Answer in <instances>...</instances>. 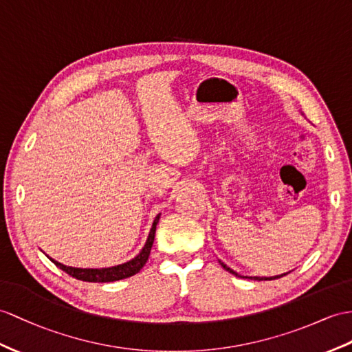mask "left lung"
<instances>
[{
	"label": "left lung",
	"instance_id": "left-lung-1",
	"mask_svg": "<svg viewBox=\"0 0 352 352\" xmlns=\"http://www.w3.org/2000/svg\"><path fill=\"white\" fill-rule=\"evenodd\" d=\"M221 263V261H219ZM221 265H222V267H224L227 272H230V273H233V275H236V276H239L237 275V273L234 272V270H231L230 267H227V265L224 264V263H221ZM280 276H285V273H284V275H280ZM280 276H273V278H258V276H254V279L255 280H272V279H278V278H280ZM252 279V278H251Z\"/></svg>",
	"mask_w": 352,
	"mask_h": 352
}]
</instances>
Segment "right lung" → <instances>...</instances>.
<instances>
[{
    "mask_svg": "<svg viewBox=\"0 0 352 352\" xmlns=\"http://www.w3.org/2000/svg\"><path fill=\"white\" fill-rule=\"evenodd\" d=\"M158 221H160V215L153 219L148 241H146V243H144L140 254L134 256L133 260L126 261L124 264L113 265V267H107V269H77V267H68V265H64L52 258H50V261H52L56 267L64 270L67 275H70L79 280H85V282H115L119 279L130 278V276L135 275V273H139L140 269L144 264H146V261L149 258L151 248L153 245V239H155V230H157Z\"/></svg>",
    "mask_w": 352,
    "mask_h": 352,
    "instance_id": "1",
    "label": "right lung"
}]
</instances>
